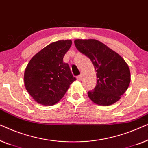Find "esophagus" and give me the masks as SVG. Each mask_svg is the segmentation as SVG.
Segmentation results:
<instances>
[{
    "label": "esophagus",
    "instance_id": "esophagus-1",
    "mask_svg": "<svg viewBox=\"0 0 148 148\" xmlns=\"http://www.w3.org/2000/svg\"><path fill=\"white\" fill-rule=\"evenodd\" d=\"M76 78H77V80H80L81 78H82V76H81V75H79V76H78L76 77Z\"/></svg>",
    "mask_w": 148,
    "mask_h": 148
}]
</instances>
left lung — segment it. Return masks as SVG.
<instances>
[{"label": "left lung", "instance_id": "1", "mask_svg": "<svg viewBox=\"0 0 148 148\" xmlns=\"http://www.w3.org/2000/svg\"><path fill=\"white\" fill-rule=\"evenodd\" d=\"M74 44L80 52L90 58L97 72V85L88 91V97L103 106L118 101L131 80L130 68L123 58L95 39H76Z\"/></svg>", "mask_w": 148, "mask_h": 148}]
</instances>
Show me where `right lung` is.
I'll return each mask as SVG.
<instances>
[{
    "mask_svg": "<svg viewBox=\"0 0 148 148\" xmlns=\"http://www.w3.org/2000/svg\"><path fill=\"white\" fill-rule=\"evenodd\" d=\"M71 40L51 43L33 56L24 74L25 88L33 99L43 105H53L67 92L76 78L63 58Z\"/></svg>",
    "mask_w": 148,
    "mask_h": 148,
    "instance_id": "add662e5",
    "label": "right lung"
}]
</instances>
